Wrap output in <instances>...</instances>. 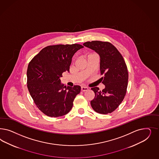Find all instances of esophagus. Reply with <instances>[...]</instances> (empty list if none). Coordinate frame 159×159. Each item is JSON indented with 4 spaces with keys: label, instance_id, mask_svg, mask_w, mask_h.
Listing matches in <instances>:
<instances>
[{
    "label": "esophagus",
    "instance_id": "34e87169",
    "mask_svg": "<svg viewBox=\"0 0 159 159\" xmlns=\"http://www.w3.org/2000/svg\"><path fill=\"white\" fill-rule=\"evenodd\" d=\"M88 90V88L87 87H81V91H82V92L87 91Z\"/></svg>",
    "mask_w": 159,
    "mask_h": 159
}]
</instances>
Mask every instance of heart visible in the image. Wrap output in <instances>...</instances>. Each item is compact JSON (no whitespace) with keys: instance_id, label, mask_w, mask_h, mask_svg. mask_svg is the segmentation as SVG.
I'll use <instances>...</instances> for the list:
<instances>
[{"instance_id":"obj_1","label":"heart","mask_w":159,"mask_h":159,"mask_svg":"<svg viewBox=\"0 0 159 159\" xmlns=\"http://www.w3.org/2000/svg\"><path fill=\"white\" fill-rule=\"evenodd\" d=\"M94 54H89V55H88V57L89 56H91V55H94Z\"/></svg>"}]
</instances>
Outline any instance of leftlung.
Listing matches in <instances>:
<instances>
[{"label": "left lung", "instance_id": "obj_1", "mask_svg": "<svg viewBox=\"0 0 159 159\" xmlns=\"http://www.w3.org/2000/svg\"><path fill=\"white\" fill-rule=\"evenodd\" d=\"M96 51L100 56L101 74L105 88L100 91L92 88L95 98L91 101L92 109L101 114L113 112L123 101L128 83V71L122 54L107 41H87L83 44Z\"/></svg>", "mask_w": 159, "mask_h": 159}]
</instances>
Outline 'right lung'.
<instances>
[{
  "instance_id": "1",
  "label": "right lung",
  "mask_w": 159,
  "mask_h": 159,
  "mask_svg": "<svg viewBox=\"0 0 159 159\" xmlns=\"http://www.w3.org/2000/svg\"><path fill=\"white\" fill-rule=\"evenodd\" d=\"M81 44H58L43 48L29 62L27 84L37 107L50 117L62 116L69 112L81 87L61 84L64 72H70L72 57Z\"/></svg>"
}]
</instances>
